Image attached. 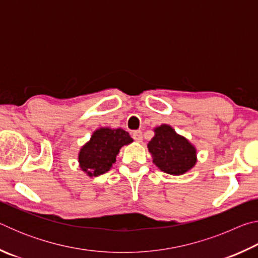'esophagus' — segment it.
I'll list each match as a JSON object with an SVG mask.
<instances>
[{
  "label": "esophagus",
  "instance_id": "1",
  "mask_svg": "<svg viewBox=\"0 0 258 258\" xmlns=\"http://www.w3.org/2000/svg\"><path fill=\"white\" fill-rule=\"evenodd\" d=\"M133 139L135 140V141H137V142H141L142 141V132H141V131H134V132H133Z\"/></svg>",
  "mask_w": 258,
  "mask_h": 258
}]
</instances>
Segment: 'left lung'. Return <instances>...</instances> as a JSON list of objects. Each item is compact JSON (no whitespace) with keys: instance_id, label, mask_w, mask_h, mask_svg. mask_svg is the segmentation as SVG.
<instances>
[{"instance_id":"1","label":"left lung","mask_w":258,"mask_h":258,"mask_svg":"<svg viewBox=\"0 0 258 258\" xmlns=\"http://www.w3.org/2000/svg\"><path fill=\"white\" fill-rule=\"evenodd\" d=\"M154 131L155 137L148 143V149L157 167L171 175H182L190 171L197 163V150L189 140L167 124Z\"/></svg>"}]
</instances>
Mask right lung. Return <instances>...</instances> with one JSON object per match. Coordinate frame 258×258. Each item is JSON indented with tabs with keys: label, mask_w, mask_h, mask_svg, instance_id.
I'll return each mask as SVG.
<instances>
[{
	"label": "right lung",
	"mask_w": 258,
	"mask_h": 258,
	"mask_svg": "<svg viewBox=\"0 0 258 258\" xmlns=\"http://www.w3.org/2000/svg\"><path fill=\"white\" fill-rule=\"evenodd\" d=\"M133 142V139L121 128L101 127L94 131L89 142L81 148L78 163L89 176L104 174L115 164L121 147Z\"/></svg>",
	"instance_id": "1"
}]
</instances>
